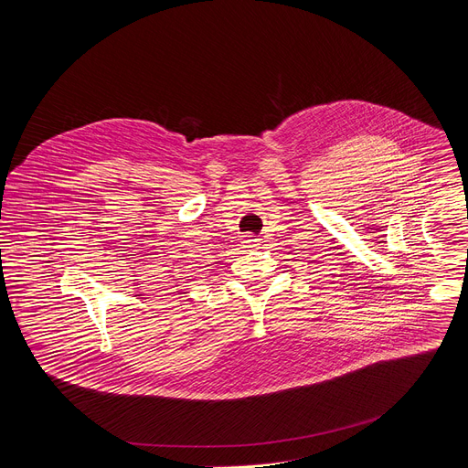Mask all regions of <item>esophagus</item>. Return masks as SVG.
<instances>
[{
    "mask_svg": "<svg viewBox=\"0 0 468 468\" xmlns=\"http://www.w3.org/2000/svg\"><path fill=\"white\" fill-rule=\"evenodd\" d=\"M244 244H248L250 248H253V246H259V239H255V237L248 235V237L244 239Z\"/></svg>",
    "mask_w": 468,
    "mask_h": 468,
    "instance_id": "1",
    "label": "esophagus"
}]
</instances>
